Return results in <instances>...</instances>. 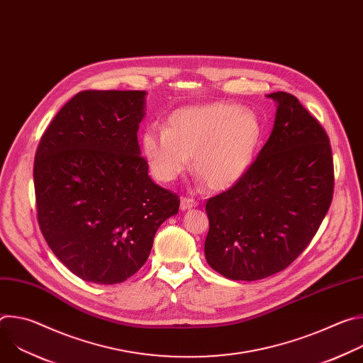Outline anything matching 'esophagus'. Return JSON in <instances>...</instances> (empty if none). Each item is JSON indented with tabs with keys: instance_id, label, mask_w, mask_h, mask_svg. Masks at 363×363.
I'll list each match as a JSON object with an SVG mask.
<instances>
[{
	"instance_id": "esophagus-1",
	"label": "esophagus",
	"mask_w": 363,
	"mask_h": 363,
	"mask_svg": "<svg viewBox=\"0 0 363 363\" xmlns=\"http://www.w3.org/2000/svg\"><path fill=\"white\" fill-rule=\"evenodd\" d=\"M198 202L194 199V198H189V196H182L181 198V210L185 211V210H189L192 208V206H196Z\"/></svg>"
}]
</instances>
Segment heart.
<instances>
[{
  "mask_svg": "<svg viewBox=\"0 0 363 363\" xmlns=\"http://www.w3.org/2000/svg\"><path fill=\"white\" fill-rule=\"evenodd\" d=\"M263 128L257 115L235 103L216 101L171 113L167 128L149 126L142 150L150 174L172 182L189 168L206 186L224 191L248 171L260 146Z\"/></svg>",
  "mask_w": 363,
  "mask_h": 363,
  "instance_id": "1",
  "label": "heart"
}]
</instances>
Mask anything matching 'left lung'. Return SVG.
Instances as JSON below:
<instances>
[{"label":"left lung","mask_w":363,"mask_h":363,"mask_svg":"<svg viewBox=\"0 0 363 363\" xmlns=\"http://www.w3.org/2000/svg\"><path fill=\"white\" fill-rule=\"evenodd\" d=\"M277 101L273 132L245 175L210 198L205 258L230 280H260L289 267L318 233L333 198L329 136L298 99Z\"/></svg>","instance_id":"obj_1"}]
</instances>
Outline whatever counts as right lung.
<instances>
[{
    "instance_id": "obj_1",
    "label": "right lung",
    "mask_w": 363,
    "mask_h": 363,
    "mask_svg": "<svg viewBox=\"0 0 363 363\" xmlns=\"http://www.w3.org/2000/svg\"><path fill=\"white\" fill-rule=\"evenodd\" d=\"M142 90H83L44 130L34 158L40 230L77 277L116 284L147 260L179 196L147 175L138 129Z\"/></svg>"
}]
</instances>
